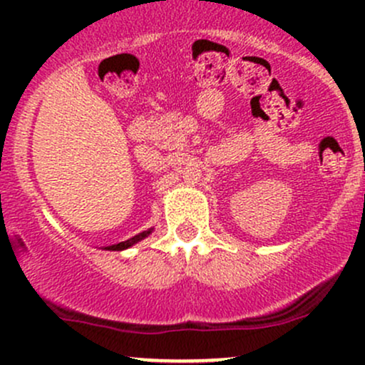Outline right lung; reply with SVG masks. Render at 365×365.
<instances>
[{"mask_svg": "<svg viewBox=\"0 0 365 365\" xmlns=\"http://www.w3.org/2000/svg\"><path fill=\"white\" fill-rule=\"evenodd\" d=\"M150 233H153V228L145 230V232H142V233H139V235H135V237L128 238V240L120 242V244H115V245H108V247H104V249H106V250H125V249H128V247H132L133 244H137V242L144 240V238H145V237H149Z\"/></svg>", "mask_w": 365, "mask_h": 365, "instance_id": "1", "label": "right lung"}]
</instances>
